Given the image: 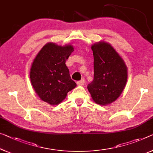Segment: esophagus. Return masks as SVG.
Masks as SVG:
<instances>
[{
  "label": "esophagus",
  "instance_id": "esophagus-1",
  "mask_svg": "<svg viewBox=\"0 0 153 153\" xmlns=\"http://www.w3.org/2000/svg\"><path fill=\"white\" fill-rule=\"evenodd\" d=\"M77 85H84V83H85V80H84V79H82L81 81H77Z\"/></svg>",
  "mask_w": 153,
  "mask_h": 153
}]
</instances>
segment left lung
I'll return each instance as SVG.
<instances>
[{"label": "left lung", "instance_id": "8db88e82", "mask_svg": "<svg viewBox=\"0 0 153 153\" xmlns=\"http://www.w3.org/2000/svg\"><path fill=\"white\" fill-rule=\"evenodd\" d=\"M94 55V80L88 85L96 104L106 106L121 95L128 78L126 63L114 47L100 41L91 45Z\"/></svg>", "mask_w": 153, "mask_h": 153}]
</instances>
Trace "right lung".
<instances>
[{
    "label": "right lung",
    "instance_id": "add662e5",
    "mask_svg": "<svg viewBox=\"0 0 153 153\" xmlns=\"http://www.w3.org/2000/svg\"><path fill=\"white\" fill-rule=\"evenodd\" d=\"M74 51L71 44H46L37 54L30 69V83L42 100L57 105L76 86L70 78L65 62Z\"/></svg>",
    "mask_w": 153,
    "mask_h": 153
}]
</instances>
